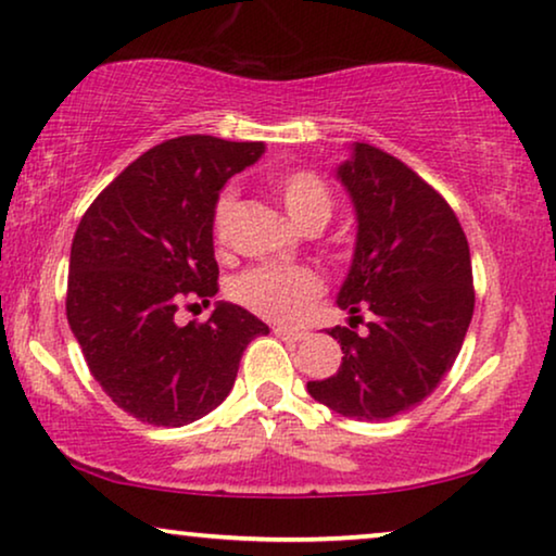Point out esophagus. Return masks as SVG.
Masks as SVG:
<instances>
[{
	"instance_id": "1",
	"label": "esophagus",
	"mask_w": 556,
	"mask_h": 556,
	"mask_svg": "<svg viewBox=\"0 0 556 556\" xmlns=\"http://www.w3.org/2000/svg\"><path fill=\"white\" fill-rule=\"evenodd\" d=\"M273 333H276V337L283 339V341H303V339H306V331L286 329V326H276V329H273Z\"/></svg>"
}]
</instances>
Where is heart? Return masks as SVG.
<instances>
[{
	"label": "heart",
	"instance_id": "1",
	"mask_svg": "<svg viewBox=\"0 0 556 556\" xmlns=\"http://www.w3.org/2000/svg\"><path fill=\"white\" fill-rule=\"evenodd\" d=\"M270 187L286 207L288 217L303 227V230H321L329 223L333 212V197L316 172H283L273 177ZM235 207L238 204H235V194L230 189L215 200V207H212V240L217 245H225L230 240ZM321 278L306 268H253L242 273L232 283L235 301L255 311V314L273 318V321H299V318L308 314L311 303L321 295Z\"/></svg>",
	"mask_w": 556,
	"mask_h": 556
}]
</instances>
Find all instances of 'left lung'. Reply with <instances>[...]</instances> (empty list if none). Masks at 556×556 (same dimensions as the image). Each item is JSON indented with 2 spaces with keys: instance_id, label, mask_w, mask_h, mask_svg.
Wrapping results in <instances>:
<instances>
[{
  "instance_id": "obj_1",
  "label": "left lung",
  "mask_w": 556,
  "mask_h": 556,
  "mask_svg": "<svg viewBox=\"0 0 556 556\" xmlns=\"http://www.w3.org/2000/svg\"><path fill=\"white\" fill-rule=\"evenodd\" d=\"M356 210V250L337 303L367 333L329 331L341 344L337 375L308 382L311 397L352 420H390L420 405L451 371L473 316L466 232L428 181L397 156L354 143L339 166Z\"/></svg>"
}]
</instances>
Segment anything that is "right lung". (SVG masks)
Instances as JSON below:
<instances>
[{
  "mask_svg": "<svg viewBox=\"0 0 556 556\" xmlns=\"http://www.w3.org/2000/svg\"><path fill=\"white\" fill-rule=\"evenodd\" d=\"M263 141L179 136L128 164L83 215L71 248L67 324L90 375L121 409L156 428L212 413L238 377L261 318L217 303L207 321L179 306L217 293L212 207Z\"/></svg>",
  "mask_w": 556,
  "mask_h": 556,
  "instance_id": "1",
  "label": "right lung"
}]
</instances>
